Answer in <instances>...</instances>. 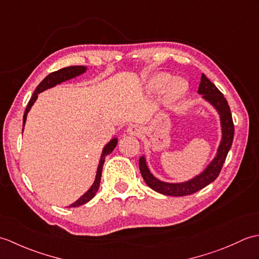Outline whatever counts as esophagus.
I'll return each mask as SVG.
<instances>
[{"instance_id":"34e87169","label":"esophagus","mask_w":259,"mask_h":259,"mask_svg":"<svg viewBox=\"0 0 259 259\" xmlns=\"http://www.w3.org/2000/svg\"><path fill=\"white\" fill-rule=\"evenodd\" d=\"M126 133L131 136L139 137L144 134V130H142L141 126L138 124H131L130 126H128V129H126Z\"/></svg>"}]
</instances>
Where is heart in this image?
<instances>
[{"label": "heart", "instance_id": "heart-1", "mask_svg": "<svg viewBox=\"0 0 259 259\" xmlns=\"http://www.w3.org/2000/svg\"><path fill=\"white\" fill-rule=\"evenodd\" d=\"M171 76L167 73H158L156 75H153L150 79L149 82V87L152 90H160L163 87H166ZM187 90V84L185 83V81L180 80V79H176L171 81V83L169 84V97L171 99H178L181 96L184 95Z\"/></svg>", "mask_w": 259, "mask_h": 259}]
</instances>
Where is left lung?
Returning a JSON list of instances; mask_svg holds the SVG:
<instances>
[{
    "instance_id": "obj_1",
    "label": "left lung",
    "mask_w": 259,
    "mask_h": 259,
    "mask_svg": "<svg viewBox=\"0 0 259 259\" xmlns=\"http://www.w3.org/2000/svg\"><path fill=\"white\" fill-rule=\"evenodd\" d=\"M198 93L202 95V98L208 101L211 106L217 110L221 117L222 124V141L218 147V150L211 162L208 164L206 169L202 172L197 175L192 179L185 181V183H164V181L159 180L153 176L149 168L147 166L146 158L142 156L139 159V168L142 175V178L146 181V184L150 187L152 190H155L159 194L166 196H187L195 194L198 190L205 188L206 186L211 184L212 181L218 177L223 168V164L226 160L228 151L232 148V144L234 140V122L232 118V112L228 106V102L225 99L223 93L217 89L212 82H210L205 74H201V80L199 84Z\"/></svg>"
}]
</instances>
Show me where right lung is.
<instances>
[{
  "instance_id": "right-lung-1",
  "label": "right lung",
  "mask_w": 259,
  "mask_h": 259,
  "mask_svg": "<svg viewBox=\"0 0 259 259\" xmlns=\"http://www.w3.org/2000/svg\"><path fill=\"white\" fill-rule=\"evenodd\" d=\"M85 71H87L85 67H82V65H73V67H68V68L60 69L58 71H54V72L47 75L46 78L41 81V83L36 87L34 93H33L29 103H27L25 112H24V115H23V126H24L25 121H26V115H27V113H29L31 107L33 106V104H34L35 100L37 99L38 93H41L47 89H50V88H52L54 85L62 83V82H64V81L75 78V76L84 73ZM117 144H118V139L113 138L111 141L109 142L108 145H106V147L103 148L100 161H99V166H98V169H97L95 183L92 184V186L90 187V189L88 190L85 194L82 195L75 202L71 203L69 207H79L81 205H84V203H87L88 201H90L92 198L96 196L97 191L99 189V186H100V180H101V174H102L104 159H106V156L110 155V153L113 151V149L115 148V146H117Z\"/></svg>"
}]
</instances>
